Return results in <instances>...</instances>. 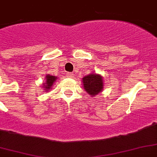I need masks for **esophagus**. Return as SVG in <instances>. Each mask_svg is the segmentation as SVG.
I'll list each match as a JSON object with an SVG mask.
<instances>
[{
	"label": "esophagus",
	"instance_id": "esophagus-1",
	"mask_svg": "<svg viewBox=\"0 0 157 157\" xmlns=\"http://www.w3.org/2000/svg\"><path fill=\"white\" fill-rule=\"evenodd\" d=\"M67 76H68V77H73L74 74L72 72H67Z\"/></svg>",
	"mask_w": 157,
	"mask_h": 157
}]
</instances>
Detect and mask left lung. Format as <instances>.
<instances>
[{
    "mask_svg": "<svg viewBox=\"0 0 157 157\" xmlns=\"http://www.w3.org/2000/svg\"><path fill=\"white\" fill-rule=\"evenodd\" d=\"M82 85L85 90L91 97L98 95L104 87L103 78L100 74L90 73L82 78Z\"/></svg>",
    "mask_w": 157,
    "mask_h": 157,
    "instance_id": "obj_1",
    "label": "left lung"
}]
</instances>
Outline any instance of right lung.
Here are the masks:
<instances>
[{
	"label": "right lung",
	"mask_w": 157,
	"mask_h": 157,
	"mask_svg": "<svg viewBox=\"0 0 157 157\" xmlns=\"http://www.w3.org/2000/svg\"><path fill=\"white\" fill-rule=\"evenodd\" d=\"M58 77L55 76H52L50 74H47L45 76V81L42 83V89L44 90H45L46 92H49V90H50L51 87H53V85L54 84V82L57 81Z\"/></svg>",
	"instance_id": "obj_1"
}]
</instances>
